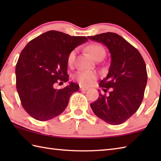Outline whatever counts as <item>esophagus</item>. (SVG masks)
Listing matches in <instances>:
<instances>
[{
  "instance_id": "34e87169",
  "label": "esophagus",
  "mask_w": 161,
  "mask_h": 161,
  "mask_svg": "<svg viewBox=\"0 0 161 161\" xmlns=\"http://www.w3.org/2000/svg\"><path fill=\"white\" fill-rule=\"evenodd\" d=\"M80 89L81 91H87L88 88L87 87H85V86H80Z\"/></svg>"
}]
</instances>
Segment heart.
<instances>
[{
  "instance_id": "1",
  "label": "heart",
  "mask_w": 161,
  "mask_h": 161,
  "mask_svg": "<svg viewBox=\"0 0 161 161\" xmlns=\"http://www.w3.org/2000/svg\"><path fill=\"white\" fill-rule=\"evenodd\" d=\"M86 50L90 53L91 57L95 60L98 57L103 58L105 54V50L100 44L91 43L86 47ZM76 55V50H72L68 54L67 57L68 64L71 66L74 63ZM97 77V75L95 72L81 70L75 75V80L83 85H89Z\"/></svg>"
}]
</instances>
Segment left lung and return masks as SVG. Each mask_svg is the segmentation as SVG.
I'll use <instances>...</instances> for the list:
<instances>
[{
  "instance_id": "obj_1",
  "label": "left lung",
  "mask_w": 161,
  "mask_h": 161,
  "mask_svg": "<svg viewBox=\"0 0 161 161\" xmlns=\"http://www.w3.org/2000/svg\"><path fill=\"white\" fill-rule=\"evenodd\" d=\"M103 43L111 53V63L107 76L100 82L104 92L91 104L94 114L108 124L125 122L141 106L147 81L146 64L138 50L121 36L106 32L88 36Z\"/></svg>"
}]
</instances>
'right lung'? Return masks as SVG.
Returning <instances> with one entry per match:
<instances>
[{
	"label": "right lung",
	"mask_w": 161,
	"mask_h": 161,
	"mask_svg": "<svg viewBox=\"0 0 161 161\" xmlns=\"http://www.w3.org/2000/svg\"><path fill=\"white\" fill-rule=\"evenodd\" d=\"M87 41L86 36L50 30L30 41L21 51L16 65V89L23 108L33 118L49 120L66 109L80 86L70 82L57 90L54 84L69 80L68 54Z\"/></svg>",
	"instance_id": "add662e5"
}]
</instances>
